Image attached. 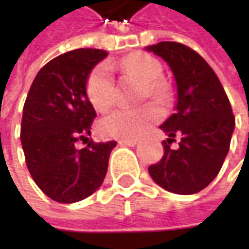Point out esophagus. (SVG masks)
Returning a JSON list of instances; mask_svg holds the SVG:
<instances>
[{
	"label": "esophagus",
	"instance_id": "esophagus-1",
	"mask_svg": "<svg viewBox=\"0 0 249 249\" xmlns=\"http://www.w3.org/2000/svg\"><path fill=\"white\" fill-rule=\"evenodd\" d=\"M120 145H128V147H134L138 144V140H120L118 141Z\"/></svg>",
	"mask_w": 249,
	"mask_h": 249
}]
</instances>
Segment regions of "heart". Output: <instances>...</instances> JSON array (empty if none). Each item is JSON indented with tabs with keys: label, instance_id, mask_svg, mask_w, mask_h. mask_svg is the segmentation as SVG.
<instances>
[{
	"label": "heart",
	"instance_id": "obj_1",
	"mask_svg": "<svg viewBox=\"0 0 249 249\" xmlns=\"http://www.w3.org/2000/svg\"><path fill=\"white\" fill-rule=\"evenodd\" d=\"M121 68L144 82V96H150L157 102L167 99L169 89L166 83L160 80L163 68L157 59L145 53H131L123 59ZM86 95L92 107L101 112L107 111L114 104V77L107 63L98 65L89 73L86 80ZM159 111L153 105H144L135 109L118 108L104 117L98 128L99 132L108 138L134 140L142 135L150 125L159 120Z\"/></svg>",
	"mask_w": 249,
	"mask_h": 249
}]
</instances>
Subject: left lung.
Segmentation results:
<instances>
[{
	"label": "left lung",
	"instance_id": "8db88e82",
	"mask_svg": "<svg viewBox=\"0 0 249 249\" xmlns=\"http://www.w3.org/2000/svg\"><path fill=\"white\" fill-rule=\"evenodd\" d=\"M172 69L177 88L176 112L160 128L164 156L148 167L151 178L176 195H193L205 189L219 173L229 151L235 117L229 99L213 69L190 47L161 41L145 47ZM182 137L179 148L170 144Z\"/></svg>",
	"mask_w": 249,
	"mask_h": 249
}]
</instances>
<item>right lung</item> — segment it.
Wrapping results in <instances>:
<instances>
[{"mask_svg":"<svg viewBox=\"0 0 249 249\" xmlns=\"http://www.w3.org/2000/svg\"><path fill=\"white\" fill-rule=\"evenodd\" d=\"M107 56L99 49H76L54 57L34 77L25 99L20 137L27 169L41 192L59 203H75L95 193L117 145H75L90 135L96 112L86 95V80Z\"/></svg>","mask_w":249,"mask_h":249,"instance_id":"add662e5","label":"right lung"}]
</instances>
